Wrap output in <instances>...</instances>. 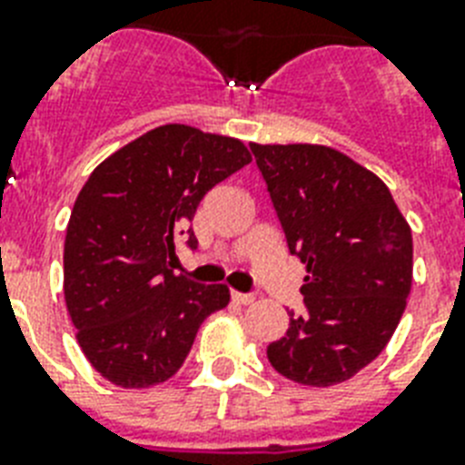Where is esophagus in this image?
<instances>
[{
    "mask_svg": "<svg viewBox=\"0 0 465 465\" xmlns=\"http://www.w3.org/2000/svg\"><path fill=\"white\" fill-rule=\"evenodd\" d=\"M232 298L241 305H251L252 301H255V296H252V293H241V292H232Z\"/></svg>",
    "mask_w": 465,
    "mask_h": 465,
    "instance_id": "1",
    "label": "esophagus"
}]
</instances>
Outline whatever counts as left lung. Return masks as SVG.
I'll use <instances>...</instances> for the list:
<instances>
[{
  "instance_id": "1",
  "label": "left lung",
  "mask_w": 465,
  "mask_h": 465,
  "mask_svg": "<svg viewBox=\"0 0 465 465\" xmlns=\"http://www.w3.org/2000/svg\"><path fill=\"white\" fill-rule=\"evenodd\" d=\"M289 252L305 265L303 312L267 346L272 368L308 387L346 382L372 363L406 311L411 226L382 179L334 147L258 145Z\"/></svg>"
}]
</instances>
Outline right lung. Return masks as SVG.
<instances>
[{
  "label": "right lung",
  "instance_id": "obj_1",
  "mask_svg": "<svg viewBox=\"0 0 465 465\" xmlns=\"http://www.w3.org/2000/svg\"><path fill=\"white\" fill-rule=\"evenodd\" d=\"M251 162L236 138L153 128L109 154L75 198L64 243V298L90 365L116 387L145 390L183 365L224 284L173 274L176 241L200 200Z\"/></svg>",
  "mask_w": 465,
  "mask_h": 465
}]
</instances>
